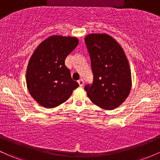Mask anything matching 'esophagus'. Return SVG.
Here are the masks:
<instances>
[{
    "label": "esophagus",
    "mask_w": 160,
    "mask_h": 160,
    "mask_svg": "<svg viewBox=\"0 0 160 160\" xmlns=\"http://www.w3.org/2000/svg\"><path fill=\"white\" fill-rule=\"evenodd\" d=\"M78 83L80 85V87H83L84 85V81H83V79H80V80H78Z\"/></svg>",
    "instance_id": "1"
}]
</instances>
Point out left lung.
<instances>
[{
	"label": "left lung",
	"instance_id": "8db88e82",
	"mask_svg": "<svg viewBox=\"0 0 160 160\" xmlns=\"http://www.w3.org/2000/svg\"><path fill=\"white\" fill-rule=\"evenodd\" d=\"M90 53L93 82L84 90L100 108L114 110L126 100L132 87L130 67L120 43L107 33H90L85 38Z\"/></svg>",
	"mask_w": 160,
	"mask_h": 160
}]
</instances>
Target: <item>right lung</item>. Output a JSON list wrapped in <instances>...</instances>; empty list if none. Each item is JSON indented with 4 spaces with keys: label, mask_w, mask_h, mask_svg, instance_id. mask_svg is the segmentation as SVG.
Listing matches in <instances>:
<instances>
[{
    "label": "right lung",
    "mask_w": 160,
    "mask_h": 160,
    "mask_svg": "<svg viewBox=\"0 0 160 160\" xmlns=\"http://www.w3.org/2000/svg\"><path fill=\"white\" fill-rule=\"evenodd\" d=\"M76 37L52 35L41 42L30 58L26 71L28 90L45 108L66 102L79 87L65 65L67 55L77 48Z\"/></svg>",
    "instance_id": "add662e5"
}]
</instances>
